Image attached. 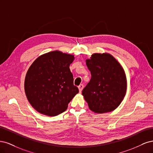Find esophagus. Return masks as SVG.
<instances>
[{
    "label": "esophagus",
    "mask_w": 153,
    "mask_h": 153,
    "mask_svg": "<svg viewBox=\"0 0 153 153\" xmlns=\"http://www.w3.org/2000/svg\"><path fill=\"white\" fill-rule=\"evenodd\" d=\"M78 87V89H79V92H81L82 91V89H84V85H83V84H80Z\"/></svg>",
    "instance_id": "obj_1"
}]
</instances>
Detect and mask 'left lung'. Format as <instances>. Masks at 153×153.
Returning <instances> with one entry per match:
<instances>
[{"label":"left lung","instance_id":"left-lung-1","mask_svg":"<svg viewBox=\"0 0 153 153\" xmlns=\"http://www.w3.org/2000/svg\"><path fill=\"white\" fill-rule=\"evenodd\" d=\"M91 74L82 94L90 110L95 113L112 112L121 104L127 89L123 68L109 53H94L86 60Z\"/></svg>","mask_w":153,"mask_h":153}]
</instances>
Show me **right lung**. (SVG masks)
I'll use <instances>...</instances> for the list:
<instances>
[{"instance_id": "1", "label": "right lung", "mask_w": 153, "mask_h": 153, "mask_svg": "<svg viewBox=\"0 0 153 153\" xmlns=\"http://www.w3.org/2000/svg\"><path fill=\"white\" fill-rule=\"evenodd\" d=\"M73 55L53 51L41 55L32 64L25 79L27 100L38 112L55 116L65 111L79 91L73 85L69 65Z\"/></svg>"}]
</instances>
